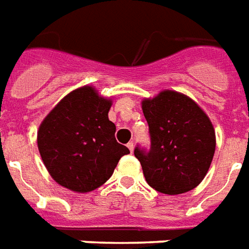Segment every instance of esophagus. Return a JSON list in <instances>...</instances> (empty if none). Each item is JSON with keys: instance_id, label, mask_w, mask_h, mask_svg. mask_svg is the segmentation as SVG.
Masks as SVG:
<instances>
[{"instance_id": "34e87169", "label": "esophagus", "mask_w": 249, "mask_h": 249, "mask_svg": "<svg viewBox=\"0 0 249 249\" xmlns=\"http://www.w3.org/2000/svg\"><path fill=\"white\" fill-rule=\"evenodd\" d=\"M127 147H128V150H130V151L133 153V151H134V143H133V142H128Z\"/></svg>"}]
</instances>
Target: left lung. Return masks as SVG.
Wrapping results in <instances>:
<instances>
[{"mask_svg":"<svg viewBox=\"0 0 249 249\" xmlns=\"http://www.w3.org/2000/svg\"><path fill=\"white\" fill-rule=\"evenodd\" d=\"M150 147L137 144L134 154L147 184L165 195L195 189L209 170L216 135L209 118L182 93L163 91L142 102Z\"/></svg>","mask_w":249,"mask_h":249,"instance_id":"8db88e82","label":"left lung"}]
</instances>
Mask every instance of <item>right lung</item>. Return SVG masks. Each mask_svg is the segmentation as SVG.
Here are the masks:
<instances>
[{"label":"right lung","mask_w":249,"mask_h":249,"mask_svg":"<svg viewBox=\"0 0 249 249\" xmlns=\"http://www.w3.org/2000/svg\"><path fill=\"white\" fill-rule=\"evenodd\" d=\"M110 107V99L86 86L68 93L44 119L37 144L57 184L79 193L91 192L105 184L130 153L116 142Z\"/></svg>","instance_id":"obj_1"}]
</instances>
